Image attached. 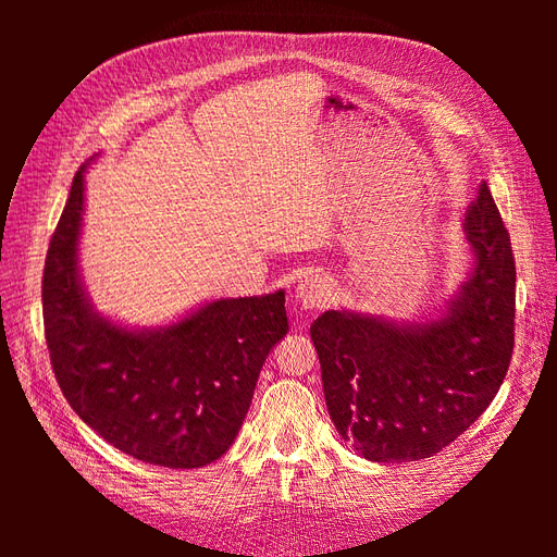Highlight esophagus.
Here are the masks:
<instances>
[{"instance_id": "obj_1", "label": "esophagus", "mask_w": 557, "mask_h": 557, "mask_svg": "<svg viewBox=\"0 0 557 557\" xmlns=\"http://www.w3.org/2000/svg\"><path fill=\"white\" fill-rule=\"evenodd\" d=\"M295 297L299 301V307L305 309H320L325 307L327 301L332 299V285L325 278L318 276H307L297 283L295 288Z\"/></svg>"}]
</instances>
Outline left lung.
<instances>
[{
    "instance_id": "8db88e82",
    "label": "left lung",
    "mask_w": 557,
    "mask_h": 557,
    "mask_svg": "<svg viewBox=\"0 0 557 557\" xmlns=\"http://www.w3.org/2000/svg\"><path fill=\"white\" fill-rule=\"evenodd\" d=\"M471 269L420 323L325 311L311 325L336 432L372 462L440 453L487 409L513 352L516 262L483 183L465 213Z\"/></svg>"
}]
</instances>
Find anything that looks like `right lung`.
Masks as SVG:
<instances>
[{"mask_svg": "<svg viewBox=\"0 0 557 557\" xmlns=\"http://www.w3.org/2000/svg\"><path fill=\"white\" fill-rule=\"evenodd\" d=\"M86 170L74 176L44 267V327L70 407L141 462L205 467L237 440L260 369L288 334L285 293L213 299L162 327L99 313L78 269Z\"/></svg>", "mask_w": 557, "mask_h": 557, "instance_id": "obj_1", "label": "right lung"}]
</instances>
